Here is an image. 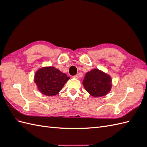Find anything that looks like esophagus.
Returning a JSON list of instances; mask_svg holds the SVG:
<instances>
[{"mask_svg":"<svg viewBox=\"0 0 147 147\" xmlns=\"http://www.w3.org/2000/svg\"><path fill=\"white\" fill-rule=\"evenodd\" d=\"M73 77L74 78H76V79H78V76L77 75H74V76H73Z\"/></svg>","mask_w":147,"mask_h":147,"instance_id":"esophagus-1","label":"esophagus"}]
</instances>
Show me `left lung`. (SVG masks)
I'll list each match as a JSON object with an SVG mask.
<instances>
[{"label": "left lung", "mask_w": 147, "mask_h": 147, "mask_svg": "<svg viewBox=\"0 0 147 147\" xmlns=\"http://www.w3.org/2000/svg\"><path fill=\"white\" fill-rule=\"evenodd\" d=\"M112 82L109 75L100 70L94 69L86 74L83 85L91 96L99 97L107 95L110 91Z\"/></svg>", "instance_id": "1"}]
</instances>
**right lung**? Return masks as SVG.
Segmentation results:
<instances>
[{"label":"right lung","instance_id":"right-lung-1","mask_svg":"<svg viewBox=\"0 0 147 147\" xmlns=\"http://www.w3.org/2000/svg\"><path fill=\"white\" fill-rule=\"evenodd\" d=\"M69 79L65 74L52 66L38 69L34 75V82L38 91L48 96L58 94Z\"/></svg>","mask_w":147,"mask_h":147}]
</instances>
